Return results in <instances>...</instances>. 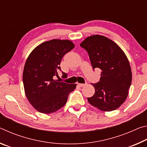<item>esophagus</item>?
Instances as JSON below:
<instances>
[{
	"label": "esophagus",
	"mask_w": 147,
	"mask_h": 147,
	"mask_svg": "<svg viewBox=\"0 0 147 147\" xmlns=\"http://www.w3.org/2000/svg\"><path fill=\"white\" fill-rule=\"evenodd\" d=\"M78 85L80 86V87H84L86 85V84H78Z\"/></svg>",
	"instance_id": "esophagus-1"
}]
</instances>
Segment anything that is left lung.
Masks as SVG:
<instances>
[{
    "label": "left lung",
    "mask_w": 147,
    "mask_h": 147,
    "mask_svg": "<svg viewBox=\"0 0 147 147\" xmlns=\"http://www.w3.org/2000/svg\"><path fill=\"white\" fill-rule=\"evenodd\" d=\"M80 46L88 52L93 69L102 71L100 81L92 84L95 93L88 98L89 103L103 111L117 109L127 98L131 83L126 54L115 42L100 35L88 37Z\"/></svg>",
    "instance_id": "1"
}]
</instances>
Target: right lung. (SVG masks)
<instances>
[{"mask_svg": "<svg viewBox=\"0 0 147 147\" xmlns=\"http://www.w3.org/2000/svg\"><path fill=\"white\" fill-rule=\"evenodd\" d=\"M74 47L69 40L53 39L36 47L27 58L23 74L24 92L29 102L40 113L48 114L65 106L76 84L54 80L61 71L63 56ZM62 78L67 74L62 72Z\"/></svg>", "mask_w": 147, "mask_h": 147, "instance_id": "add662e5", "label": "right lung"}]
</instances>
